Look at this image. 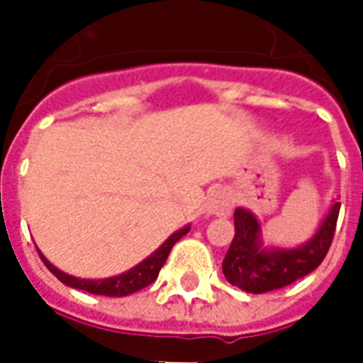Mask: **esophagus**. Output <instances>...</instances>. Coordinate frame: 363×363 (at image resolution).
I'll use <instances>...</instances> for the list:
<instances>
[{
  "mask_svg": "<svg viewBox=\"0 0 363 363\" xmlns=\"http://www.w3.org/2000/svg\"><path fill=\"white\" fill-rule=\"evenodd\" d=\"M233 208V198L229 196V192L225 190H216L210 194L208 200V212L216 213V216H229Z\"/></svg>",
  "mask_w": 363,
  "mask_h": 363,
  "instance_id": "34e87169",
  "label": "esophagus"
}]
</instances>
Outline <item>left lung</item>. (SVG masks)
<instances>
[{
  "instance_id": "obj_1",
  "label": "left lung",
  "mask_w": 363,
  "mask_h": 363,
  "mask_svg": "<svg viewBox=\"0 0 363 363\" xmlns=\"http://www.w3.org/2000/svg\"><path fill=\"white\" fill-rule=\"evenodd\" d=\"M338 212L340 202L330 208L319 231L303 247L267 251L260 247V225L257 218L243 208H237L233 213L235 237L221 264L228 281L247 294H264L286 288L313 272L330 249Z\"/></svg>"
}]
</instances>
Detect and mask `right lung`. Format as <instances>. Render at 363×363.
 Returning <instances> with one entry per match:
<instances>
[{
    "label": "right lung",
    "instance_id": "right-lung-1",
    "mask_svg": "<svg viewBox=\"0 0 363 363\" xmlns=\"http://www.w3.org/2000/svg\"><path fill=\"white\" fill-rule=\"evenodd\" d=\"M190 231V228H184L181 231H177L173 235L167 239L165 243L159 247L157 251L153 252L151 257L140 262L138 267H134L128 272L120 274V276H114V278H106V280H79V278H74V276H67L62 270L50 264L48 260L44 259L40 255V259L46 264V268L50 270L56 278H58L62 284H66L69 288L83 289V291H89V294H95V296H106V297H124L134 294V291H140V289L147 288L150 284L157 280L159 270L165 264L169 252L173 249V245L181 239L182 235H186Z\"/></svg>",
    "mask_w": 363,
    "mask_h": 363
}]
</instances>
